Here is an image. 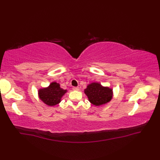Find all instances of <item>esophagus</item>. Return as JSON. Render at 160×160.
I'll use <instances>...</instances> for the list:
<instances>
[{
	"label": "esophagus",
	"mask_w": 160,
	"mask_h": 160,
	"mask_svg": "<svg viewBox=\"0 0 160 160\" xmlns=\"http://www.w3.org/2000/svg\"><path fill=\"white\" fill-rule=\"evenodd\" d=\"M72 89H73L74 91H78L79 89V88H77V87H73V88H72Z\"/></svg>",
	"instance_id": "esophagus-1"
}]
</instances>
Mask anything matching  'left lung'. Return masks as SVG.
Wrapping results in <instances>:
<instances>
[{
	"instance_id": "8db88e82",
	"label": "left lung",
	"mask_w": 160,
	"mask_h": 160,
	"mask_svg": "<svg viewBox=\"0 0 160 160\" xmlns=\"http://www.w3.org/2000/svg\"><path fill=\"white\" fill-rule=\"evenodd\" d=\"M90 102L95 106L108 103L113 97V89L108 87H103L99 83H92L84 90Z\"/></svg>"
}]
</instances>
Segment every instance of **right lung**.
<instances>
[{
	"instance_id": "1",
	"label": "right lung",
	"mask_w": 160,
	"mask_h": 160,
	"mask_svg": "<svg viewBox=\"0 0 160 160\" xmlns=\"http://www.w3.org/2000/svg\"><path fill=\"white\" fill-rule=\"evenodd\" d=\"M67 91L61 88L59 83L52 82L48 88L38 91L40 99L49 106H54L61 102V99Z\"/></svg>"
}]
</instances>
